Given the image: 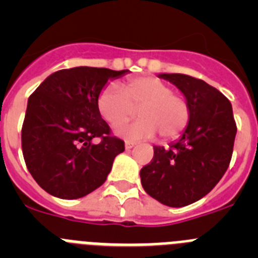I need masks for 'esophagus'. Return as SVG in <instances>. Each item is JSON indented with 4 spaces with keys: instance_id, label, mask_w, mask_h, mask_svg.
<instances>
[{
    "instance_id": "1",
    "label": "esophagus",
    "mask_w": 258,
    "mask_h": 258,
    "mask_svg": "<svg viewBox=\"0 0 258 258\" xmlns=\"http://www.w3.org/2000/svg\"><path fill=\"white\" fill-rule=\"evenodd\" d=\"M134 146H136V143H134V142H129V141H127V142H125V150L133 149Z\"/></svg>"
}]
</instances>
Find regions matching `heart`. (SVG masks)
<instances>
[{"mask_svg":"<svg viewBox=\"0 0 258 258\" xmlns=\"http://www.w3.org/2000/svg\"><path fill=\"white\" fill-rule=\"evenodd\" d=\"M98 112L109 124H119L137 109L140 120L117 125L115 134L131 141L151 140L157 133L163 140H174L186 129L190 108L182 95L156 77H137L125 81L121 92L108 85L99 93Z\"/></svg>","mask_w":258,"mask_h":258,"instance_id":"1","label":"heart"}]
</instances>
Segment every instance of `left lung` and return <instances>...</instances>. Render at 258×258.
<instances>
[{"label":"left lung","instance_id":"8db88e82","mask_svg":"<svg viewBox=\"0 0 258 258\" xmlns=\"http://www.w3.org/2000/svg\"><path fill=\"white\" fill-rule=\"evenodd\" d=\"M178 88L190 108V120L168 149L154 146V157L141 169L150 197L168 207L198 202L220 182L231 160L236 124L230 101L203 80L160 74Z\"/></svg>","mask_w":258,"mask_h":258}]
</instances>
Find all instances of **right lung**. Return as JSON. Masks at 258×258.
<instances>
[{"instance_id":"right-lung-1","label":"right lung","mask_w":258,"mask_h":258,"mask_svg":"<svg viewBox=\"0 0 258 258\" xmlns=\"http://www.w3.org/2000/svg\"><path fill=\"white\" fill-rule=\"evenodd\" d=\"M129 71H56L28 98L22 150L35 181L52 197L79 199L104 183L124 141L109 136L97 101L107 81ZM99 138V143L95 141Z\"/></svg>"}]
</instances>
